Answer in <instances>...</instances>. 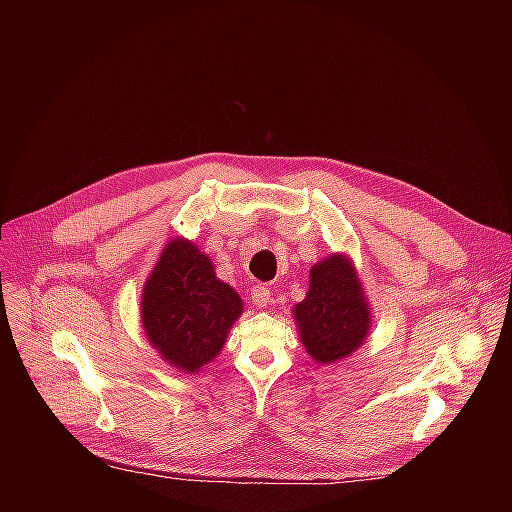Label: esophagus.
<instances>
[{
    "mask_svg": "<svg viewBox=\"0 0 512 512\" xmlns=\"http://www.w3.org/2000/svg\"><path fill=\"white\" fill-rule=\"evenodd\" d=\"M251 300H253V304L257 306V308H263V306H267L269 304V300H271V289L263 283H259V285H253L251 287Z\"/></svg>",
    "mask_w": 512,
    "mask_h": 512,
    "instance_id": "34e87169",
    "label": "esophagus"
}]
</instances>
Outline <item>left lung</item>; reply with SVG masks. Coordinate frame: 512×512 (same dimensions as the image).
<instances>
[{
  "instance_id": "1",
  "label": "left lung",
  "mask_w": 512,
  "mask_h": 512,
  "mask_svg": "<svg viewBox=\"0 0 512 512\" xmlns=\"http://www.w3.org/2000/svg\"><path fill=\"white\" fill-rule=\"evenodd\" d=\"M302 344L318 364H334L362 346L371 330V308L346 255H330L310 269V289L296 304Z\"/></svg>"
}]
</instances>
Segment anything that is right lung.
Returning <instances> with one entry per match:
<instances>
[{
  "label": "right lung",
  "mask_w": 512,
  "mask_h": 512,
  "mask_svg": "<svg viewBox=\"0 0 512 512\" xmlns=\"http://www.w3.org/2000/svg\"><path fill=\"white\" fill-rule=\"evenodd\" d=\"M243 314L237 291L214 275L210 257L182 237L172 239L143 285L141 324L170 367L198 373L227 342Z\"/></svg>",
  "instance_id": "obj_1"
}]
</instances>
